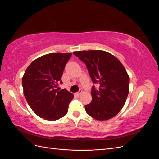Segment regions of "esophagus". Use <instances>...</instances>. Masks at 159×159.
<instances>
[{
	"instance_id": "1",
	"label": "esophagus",
	"mask_w": 159,
	"mask_h": 159,
	"mask_svg": "<svg viewBox=\"0 0 159 159\" xmlns=\"http://www.w3.org/2000/svg\"><path fill=\"white\" fill-rule=\"evenodd\" d=\"M81 93H82V90H80V91H78V92H77V93H76V95H78V96H80V95H81Z\"/></svg>"
}]
</instances>
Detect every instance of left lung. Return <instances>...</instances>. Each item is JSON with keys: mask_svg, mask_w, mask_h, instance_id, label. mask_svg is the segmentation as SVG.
<instances>
[{"mask_svg": "<svg viewBox=\"0 0 159 159\" xmlns=\"http://www.w3.org/2000/svg\"><path fill=\"white\" fill-rule=\"evenodd\" d=\"M74 54L87 67L93 84L92 100L85 105L87 113L99 121L115 116L126 102L129 94V77L126 70L116 57L102 50L77 51Z\"/></svg>", "mask_w": 159, "mask_h": 159, "instance_id": "left-lung-1", "label": "left lung"}]
</instances>
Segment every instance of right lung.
Here are the masks:
<instances>
[{"mask_svg": "<svg viewBox=\"0 0 159 159\" xmlns=\"http://www.w3.org/2000/svg\"><path fill=\"white\" fill-rule=\"evenodd\" d=\"M71 54L51 53L34 60L22 79L24 95L30 108L38 117L56 121L68 113L74 95L58 84Z\"/></svg>", "mask_w": 159, "mask_h": 159, "instance_id": "1", "label": "right lung"}]
</instances>
